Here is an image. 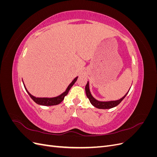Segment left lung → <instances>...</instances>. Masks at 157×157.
<instances>
[{
	"mask_svg": "<svg viewBox=\"0 0 157 157\" xmlns=\"http://www.w3.org/2000/svg\"><path fill=\"white\" fill-rule=\"evenodd\" d=\"M85 91H86V96L88 97V98L89 99V100L90 101V103H92V105H94L95 107L98 108V109H111L113 107H115L116 106H117L118 104H119L124 98L126 96L127 94L125 95V96L122 98L121 99H118V100L117 101H99L98 100H96V99L92 97V96L90 94V89H89V82H88L86 87H85Z\"/></svg>",
	"mask_w": 157,
	"mask_h": 157,
	"instance_id": "obj_1",
	"label": "left lung"
}]
</instances>
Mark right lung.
<instances>
[{"instance_id": "add662e5", "label": "right lung", "mask_w": 157, "mask_h": 157, "mask_svg": "<svg viewBox=\"0 0 157 157\" xmlns=\"http://www.w3.org/2000/svg\"><path fill=\"white\" fill-rule=\"evenodd\" d=\"M78 77H76L73 81L72 82H71L69 85V86L67 87V90H65V92H64L63 94H61V95H59V96H57V97H55V98H36L35 96H32V95L27 91V90L26 89L25 86L24 84H23V85H24V87L26 90L27 92L28 93V94L29 95V96L31 98V99H33V101H34L36 103L39 104V105H44V106H51V105H58V104H59L61 101H62L63 99H64V98L65 96H67L69 90L71 89V88L73 86V84H75V82L77 81Z\"/></svg>"}]
</instances>
